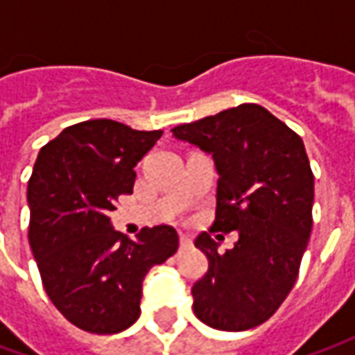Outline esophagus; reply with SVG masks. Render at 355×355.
<instances>
[{
  "label": "esophagus",
  "instance_id": "34e87169",
  "mask_svg": "<svg viewBox=\"0 0 355 355\" xmlns=\"http://www.w3.org/2000/svg\"><path fill=\"white\" fill-rule=\"evenodd\" d=\"M188 247H192V238L186 234H180V249H188Z\"/></svg>",
  "mask_w": 355,
  "mask_h": 355
}]
</instances>
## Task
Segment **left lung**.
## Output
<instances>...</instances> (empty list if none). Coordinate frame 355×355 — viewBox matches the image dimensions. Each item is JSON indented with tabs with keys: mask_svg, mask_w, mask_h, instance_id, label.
Returning <instances> with one entry per match:
<instances>
[{
	"mask_svg": "<svg viewBox=\"0 0 355 355\" xmlns=\"http://www.w3.org/2000/svg\"><path fill=\"white\" fill-rule=\"evenodd\" d=\"M171 132L213 157V230L238 232L226 253L207 232L196 238L209 270L193 283V313L218 331L257 327L293 289L312 232L313 175L304 142L259 104H239Z\"/></svg>",
	"mask_w": 355,
	"mask_h": 355,
	"instance_id": "1",
	"label": "left lung"
}]
</instances>
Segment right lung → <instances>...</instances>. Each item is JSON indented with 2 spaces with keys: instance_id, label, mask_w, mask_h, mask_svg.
<instances>
[{
  "instance_id": "obj_1",
  "label": "right lung",
  "mask_w": 355,
  "mask_h": 355,
  "mask_svg": "<svg viewBox=\"0 0 355 355\" xmlns=\"http://www.w3.org/2000/svg\"><path fill=\"white\" fill-rule=\"evenodd\" d=\"M162 135L89 119L66 127L35 159L26 193L30 247L51 302L83 331L131 327L148 270L177 253L175 228H144L132 241L108 216L132 193L135 167Z\"/></svg>"
}]
</instances>
